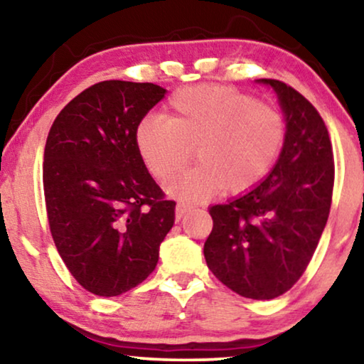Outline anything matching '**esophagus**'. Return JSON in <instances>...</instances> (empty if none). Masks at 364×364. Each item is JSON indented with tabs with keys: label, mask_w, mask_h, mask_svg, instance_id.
<instances>
[{
	"label": "esophagus",
	"mask_w": 364,
	"mask_h": 364,
	"mask_svg": "<svg viewBox=\"0 0 364 364\" xmlns=\"http://www.w3.org/2000/svg\"><path fill=\"white\" fill-rule=\"evenodd\" d=\"M191 210V205H187V203H177V207H176V215H177V218L178 220H181V218L186 215V213Z\"/></svg>",
	"instance_id": "obj_1"
}]
</instances>
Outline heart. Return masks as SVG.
<instances>
[{
  "mask_svg": "<svg viewBox=\"0 0 364 364\" xmlns=\"http://www.w3.org/2000/svg\"><path fill=\"white\" fill-rule=\"evenodd\" d=\"M285 119L277 107L217 84H200L172 94L164 119L144 121L136 147L147 171L166 181L191 162L200 166L167 182L182 200H205L223 188L242 193L257 187L280 156Z\"/></svg>",
  "mask_w": 364,
  "mask_h": 364,
  "instance_id": "obj_1",
  "label": "heart"
}]
</instances>
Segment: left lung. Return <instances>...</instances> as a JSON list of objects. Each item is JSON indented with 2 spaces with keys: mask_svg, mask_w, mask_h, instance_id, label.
<instances>
[{
  "mask_svg": "<svg viewBox=\"0 0 364 364\" xmlns=\"http://www.w3.org/2000/svg\"><path fill=\"white\" fill-rule=\"evenodd\" d=\"M272 86L287 121L280 157L250 192L210 207L203 245L223 285L252 300L290 290L306 270L330 215L335 162L328 129L313 104L277 79Z\"/></svg>",
  "mask_w": 364,
  "mask_h": 364,
  "instance_id": "left-lung-1",
  "label": "left lung"
}]
</instances>
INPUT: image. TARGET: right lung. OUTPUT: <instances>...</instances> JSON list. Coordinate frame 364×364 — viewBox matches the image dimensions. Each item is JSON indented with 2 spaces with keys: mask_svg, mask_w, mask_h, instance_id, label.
Returning a JSON list of instances; mask_svg holds the SVG:
<instances>
[{
  "mask_svg": "<svg viewBox=\"0 0 364 364\" xmlns=\"http://www.w3.org/2000/svg\"><path fill=\"white\" fill-rule=\"evenodd\" d=\"M166 96L152 82L102 81L54 119L43 186L53 240L79 285L117 296L151 275L176 220L136 147L144 116Z\"/></svg>",
  "mask_w": 364,
  "mask_h": 364,
  "instance_id": "1",
  "label": "right lung"
}]
</instances>
